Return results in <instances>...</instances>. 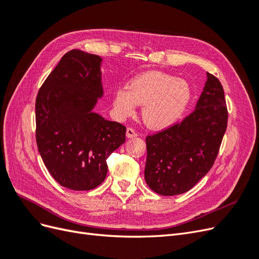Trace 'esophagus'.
Returning <instances> with one entry per match:
<instances>
[{"instance_id": "1", "label": "esophagus", "mask_w": 259, "mask_h": 259, "mask_svg": "<svg viewBox=\"0 0 259 259\" xmlns=\"http://www.w3.org/2000/svg\"><path fill=\"white\" fill-rule=\"evenodd\" d=\"M136 136H137V133L135 132L134 128L128 127V128L126 130V137H127V138H134V137H136Z\"/></svg>"}]
</instances>
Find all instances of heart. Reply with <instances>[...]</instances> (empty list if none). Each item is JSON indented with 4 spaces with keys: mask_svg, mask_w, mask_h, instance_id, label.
<instances>
[{
    "mask_svg": "<svg viewBox=\"0 0 259 259\" xmlns=\"http://www.w3.org/2000/svg\"><path fill=\"white\" fill-rule=\"evenodd\" d=\"M191 99L190 86L184 80L159 71L136 76L128 89H116L113 108L120 117L134 113L136 105H144L142 117L148 127L162 130L183 115Z\"/></svg>",
    "mask_w": 259,
    "mask_h": 259,
    "instance_id": "1",
    "label": "heart"
}]
</instances>
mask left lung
Returning <instances> with one entry per match:
<instances>
[{
  "instance_id": "obj_1",
  "label": "left lung",
  "mask_w": 259,
  "mask_h": 259,
  "mask_svg": "<svg viewBox=\"0 0 259 259\" xmlns=\"http://www.w3.org/2000/svg\"><path fill=\"white\" fill-rule=\"evenodd\" d=\"M228 123L222 83L207 73L194 110L183 121L147 135L146 183L161 195L189 191L214 165Z\"/></svg>"
}]
</instances>
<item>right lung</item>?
Wrapping results in <instances>:
<instances>
[{
	"label": "right lung",
	"mask_w": 259,
	"mask_h": 259,
	"mask_svg": "<svg viewBox=\"0 0 259 259\" xmlns=\"http://www.w3.org/2000/svg\"><path fill=\"white\" fill-rule=\"evenodd\" d=\"M103 58L80 50L61 57L35 100V139L50 174L71 190L104 182L107 159L125 143L126 127L93 112L103 95Z\"/></svg>",
	"instance_id": "right-lung-1"
}]
</instances>
